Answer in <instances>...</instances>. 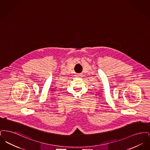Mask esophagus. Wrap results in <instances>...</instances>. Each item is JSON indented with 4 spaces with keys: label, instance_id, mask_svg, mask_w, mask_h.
I'll return each mask as SVG.
<instances>
[{
    "label": "esophagus",
    "instance_id": "1",
    "mask_svg": "<svg viewBox=\"0 0 150 150\" xmlns=\"http://www.w3.org/2000/svg\"><path fill=\"white\" fill-rule=\"evenodd\" d=\"M77 76H78V77H81V74H78Z\"/></svg>",
    "mask_w": 150,
    "mask_h": 150
}]
</instances>
